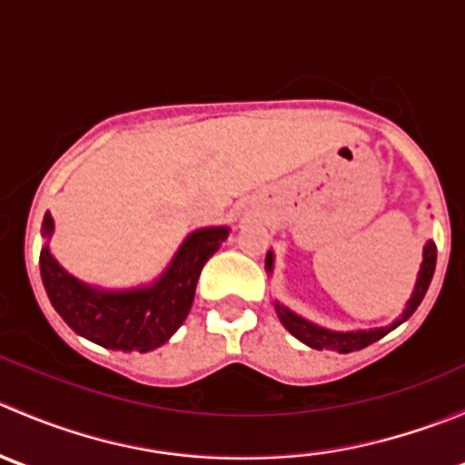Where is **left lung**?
<instances>
[{
  "label": "left lung",
  "instance_id": "1",
  "mask_svg": "<svg viewBox=\"0 0 465 465\" xmlns=\"http://www.w3.org/2000/svg\"><path fill=\"white\" fill-rule=\"evenodd\" d=\"M434 267H436V245L432 241L425 242L423 247V262H420L419 276H416L414 290H411V297L407 299L405 308H402L401 317L396 322H391L389 326H380V328H367V331H328V328L317 326V323L308 322L306 317H299L297 312H292L290 308H285L281 302H274V311L276 317H279L281 323L297 337L299 341H303L306 346L317 351H337V353H351V351H360L364 346L373 344L378 341L380 337H384L387 332H391L393 328L401 326L402 322L410 320L414 315V311L419 308V303L423 302L425 292L430 288V281L434 276ZM265 270L270 272L274 270V252H267L265 256Z\"/></svg>",
  "mask_w": 465,
  "mask_h": 465
}]
</instances>
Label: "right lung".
I'll return each instance as SVG.
<instances>
[{
  "mask_svg": "<svg viewBox=\"0 0 465 465\" xmlns=\"http://www.w3.org/2000/svg\"><path fill=\"white\" fill-rule=\"evenodd\" d=\"M54 229V218L46 211L42 220L46 242L40 252V274L51 306L78 335L125 353H148L171 340L189 315L204 262L229 236V227L195 229L153 283L107 290L76 279L55 261L49 250Z\"/></svg>",
  "mask_w": 465,
  "mask_h": 465,
  "instance_id": "obj_1",
  "label": "right lung"
}]
</instances>
